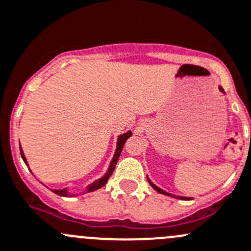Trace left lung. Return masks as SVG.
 Instances as JSON below:
<instances>
[{"mask_svg": "<svg viewBox=\"0 0 251 251\" xmlns=\"http://www.w3.org/2000/svg\"><path fill=\"white\" fill-rule=\"evenodd\" d=\"M219 90H221L222 92H224V90H223V88H222V87H219ZM148 181H149L150 186H151V187L154 188L155 191H157V192H159V193H161V195L170 196V197H174V199H178V200H190V199H187V197H182V196H175V195H173V193H169V192H166V191L161 190V188H160V187H157V186L155 185V183H152L151 181H150V178H149V177H148Z\"/></svg>", "mask_w": 251, "mask_h": 251, "instance_id": "obj_1", "label": "left lung"}]
</instances>
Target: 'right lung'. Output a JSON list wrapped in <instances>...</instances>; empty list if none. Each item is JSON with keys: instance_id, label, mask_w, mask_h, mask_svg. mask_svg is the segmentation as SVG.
<instances>
[{"instance_id": "1", "label": "right lung", "mask_w": 251, "mask_h": 251, "mask_svg": "<svg viewBox=\"0 0 251 251\" xmlns=\"http://www.w3.org/2000/svg\"><path fill=\"white\" fill-rule=\"evenodd\" d=\"M130 137H132V132H130V130H128L127 133H123V134L118 135V139H117L116 151H114L113 159H112L111 163H109L108 170L106 171V174H104L101 178H99V180H96V181H94L92 183H90V185H88L87 187L83 190L82 195L83 193H88V192H92V191L99 190V188L103 187V186L106 185V182L108 181V178L111 177V175L113 174V170H114V168H116V164H117V161H118V157H119V155H121V151H122V149H123L124 144H126V142H127L128 138H130ZM20 150H21V156H22L23 161L25 163V165L29 166L28 165V161H27V159H25V152H23V149H22V147H21V144H20ZM51 191L54 193H56V195L63 196V197H73L74 196V193H71L70 191H69L68 187L61 188V190H51Z\"/></svg>"}]
</instances>
